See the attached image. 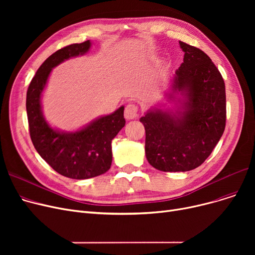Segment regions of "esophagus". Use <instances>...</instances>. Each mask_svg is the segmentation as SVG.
Instances as JSON below:
<instances>
[{
    "instance_id": "obj_1",
    "label": "esophagus",
    "mask_w": 255,
    "mask_h": 255,
    "mask_svg": "<svg viewBox=\"0 0 255 255\" xmlns=\"http://www.w3.org/2000/svg\"><path fill=\"white\" fill-rule=\"evenodd\" d=\"M124 115L127 120L135 119L138 116V106L135 104H132V103L127 104L125 107Z\"/></svg>"
}]
</instances>
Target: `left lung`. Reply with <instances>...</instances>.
Instances as JSON below:
<instances>
[{
	"instance_id": "left-lung-1",
	"label": "left lung",
	"mask_w": 255,
	"mask_h": 255,
	"mask_svg": "<svg viewBox=\"0 0 255 255\" xmlns=\"http://www.w3.org/2000/svg\"><path fill=\"white\" fill-rule=\"evenodd\" d=\"M184 62L172 80L169 99L180 106L176 113L158 107L140 122L145 129V156L162 171H188L202 165L221 138L226 120L225 85L208 55L180 41Z\"/></svg>"
}]
</instances>
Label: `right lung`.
I'll use <instances>...</instances> for the list:
<instances>
[{
	"label": "right lung",
	"instance_id": "1",
	"mask_svg": "<svg viewBox=\"0 0 255 255\" xmlns=\"http://www.w3.org/2000/svg\"><path fill=\"white\" fill-rule=\"evenodd\" d=\"M90 47L91 42L87 40L52 53L39 67L26 92L30 136L36 151L60 175L75 180L97 177L111 168L112 140L126 123L124 106L75 132L53 129L43 117L41 94L51 69L65 60L85 55Z\"/></svg>",
	"mask_w": 255,
	"mask_h": 255
}]
</instances>
